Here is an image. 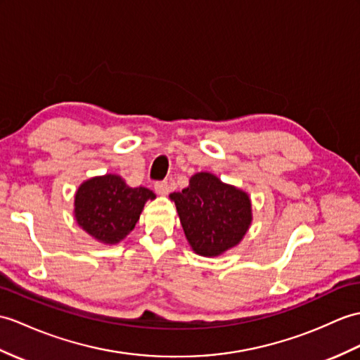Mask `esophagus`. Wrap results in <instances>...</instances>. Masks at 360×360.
<instances>
[{"instance_id": "34e87169", "label": "esophagus", "mask_w": 360, "mask_h": 360, "mask_svg": "<svg viewBox=\"0 0 360 360\" xmlns=\"http://www.w3.org/2000/svg\"><path fill=\"white\" fill-rule=\"evenodd\" d=\"M155 191H156L158 195H161V196L169 195V191H170V184L167 182V181L156 182V184H155Z\"/></svg>"}]
</instances>
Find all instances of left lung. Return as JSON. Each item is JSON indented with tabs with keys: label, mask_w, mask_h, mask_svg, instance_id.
<instances>
[{
	"label": "left lung",
	"mask_w": 360,
	"mask_h": 360,
	"mask_svg": "<svg viewBox=\"0 0 360 360\" xmlns=\"http://www.w3.org/2000/svg\"><path fill=\"white\" fill-rule=\"evenodd\" d=\"M170 199L188 245L204 257L221 256L239 245L253 221L247 191L208 172L193 174L188 187L172 193Z\"/></svg>",
	"instance_id": "left-lung-1"
}]
</instances>
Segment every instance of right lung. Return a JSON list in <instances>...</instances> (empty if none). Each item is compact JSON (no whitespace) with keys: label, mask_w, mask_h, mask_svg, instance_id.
Here are the masks:
<instances>
[{"label":"right lung","mask_w":360,"mask_h":360,"mask_svg":"<svg viewBox=\"0 0 360 360\" xmlns=\"http://www.w3.org/2000/svg\"><path fill=\"white\" fill-rule=\"evenodd\" d=\"M156 195L146 187H130L120 174L107 173L84 181L75 193L73 214L89 236L115 245L135 229L146 202Z\"/></svg>","instance_id":"obj_1"}]
</instances>
